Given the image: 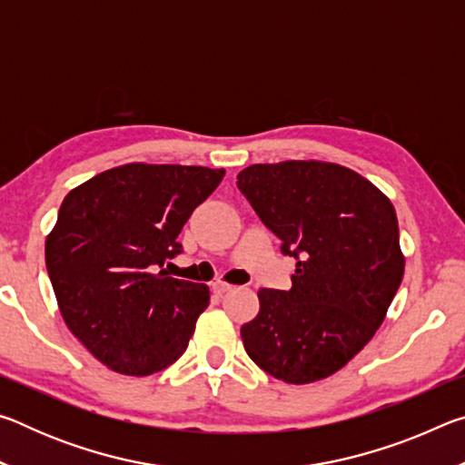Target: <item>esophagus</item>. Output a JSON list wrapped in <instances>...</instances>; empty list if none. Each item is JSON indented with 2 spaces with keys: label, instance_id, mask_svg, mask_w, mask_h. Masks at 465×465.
<instances>
[{
  "label": "esophagus",
  "instance_id": "34e87169",
  "mask_svg": "<svg viewBox=\"0 0 465 465\" xmlns=\"http://www.w3.org/2000/svg\"><path fill=\"white\" fill-rule=\"evenodd\" d=\"M227 291H232V285H227V282H222V281L213 282V293L215 295H225Z\"/></svg>",
  "mask_w": 465,
  "mask_h": 465
}]
</instances>
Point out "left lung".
<instances>
[{
  "label": "left lung",
  "mask_w": 465,
  "mask_h": 465,
  "mask_svg": "<svg viewBox=\"0 0 465 465\" xmlns=\"http://www.w3.org/2000/svg\"><path fill=\"white\" fill-rule=\"evenodd\" d=\"M238 188L297 261L289 291H258L243 349L285 383L324 380L371 341L402 282L396 209L357 172L318 160L254 163Z\"/></svg>",
  "instance_id": "8db88e82"
}]
</instances>
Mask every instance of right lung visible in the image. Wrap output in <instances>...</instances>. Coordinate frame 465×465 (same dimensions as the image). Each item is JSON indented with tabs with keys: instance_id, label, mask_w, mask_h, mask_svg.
Masks as SVG:
<instances>
[{
	"instance_id": "1",
	"label": "right lung",
	"mask_w": 465,
	"mask_h": 465,
	"mask_svg": "<svg viewBox=\"0 0 465 465\" xmlns=\"http://www.w3.org/2000/svg\"><path fill=\"white\" fill-rule=\"evenodd\" d=\"M225 170L124 163L75 186L46 235V271L74 336L110 371L145 377L183 357L209 287L162 269Z\"/></svg>"
}]
</instances>
